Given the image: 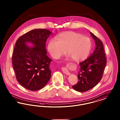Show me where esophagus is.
<instances>
[{
    "instance_id": "34e87169",
    "label": "esophagus",
    "mask_w": 120,
    "mask_h": 120,
    "mask_svg": "<svg viewBox=\"0 0 120 120\" xmlns=\"http://www.w3.org/2000/svg\"><path fill=\"white\" fill-rule=\"evenodd\" d=\"M62 71H63V72L65 74L67 75H69L70 74V73L69 72L68 70L66 68H62Z\"/></svg>"
}]
</instances>
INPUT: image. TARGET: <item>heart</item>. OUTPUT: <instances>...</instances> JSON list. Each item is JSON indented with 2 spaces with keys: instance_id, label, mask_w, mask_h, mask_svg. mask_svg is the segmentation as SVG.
Masks as SVG:
<instances>
[{
  "instance_id": "heart-1",
  "label": "heart",
  "mask_w": 120,
  "mask_h": 120,
  "mask_svg": "<svg viewBox=\"0 0 120 120\" xmlns=\"http://www.w3.org/2000/svg\"><path fill=\"white\" fill-rule=\"evenodd\" d=\"M56 40H49L47 49L52 57L58 59L66 52L76 62L85 60L91 49V41L86 36L73 31H67L57 35Z\"/></svg>"
}]
</instances>
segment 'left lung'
Instances as JSON below:
<instances>
[{
  "label": "left lung",
  "instance_id": "8db88e82",
  "mask_svg": "<svg viewBox=\"0 0 120 120\" xmlns=\"http://www.w3.org/2000/svg\"><path fill=\"white\" fill-rule=\"evenodd\" d=\"M90 34L95 41V49L90 57L80 63L78 81L72 86L75 90L80 92L91 89L99 82L107 63L102 42L91 32Z\"/></svg>",
  "mask_w": 120,
  "mask_h": 120
}]
</instances>
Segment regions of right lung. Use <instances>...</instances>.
<instances>
[{"mask_svg": "<svg viewBox=\"0 0 120 120\" xmlns=\"http://www.w3.org/2000/svg\"><path fill=\"white\" fill-rule=\"evenodd\" d=\"M52 34L46 29H34L21 36L16 43L12 65L18 82L27 90H40L50 79L49 65L52 60L47 55L45 45ZM27 43L33 46H28Z\"/></svg>", "mask_w": 120, "mask_h": 120, "instance_id": "obj_1", "label": "right lung"}]
</instances>
